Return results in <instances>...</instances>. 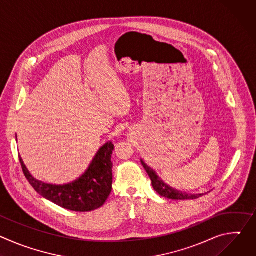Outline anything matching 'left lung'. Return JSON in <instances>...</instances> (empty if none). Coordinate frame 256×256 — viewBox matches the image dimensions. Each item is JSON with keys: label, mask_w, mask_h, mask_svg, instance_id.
I'll use <instances>...</instances> for the list:
<instances>
[{"label": "left lung", "mask_w": 256, "mask_h": 256, "mask_svg": "<svg viewBox=\"0 0 256 256\" xmlns=\"http://www.w3.org/2000/svg\"><path fill=\"white\" fill-rule=\"evenodd\" d=\"M140 162H142V165L144 166V170L147 171V173L152 181V186H153L154 190L161 196H164V198H167L170 200H194V198H198L202 196V194H188L186 192H178L176 190L169 188L157 176L156 172L153 169H151L150 167L146 165L144 161L140 160Z\"/></svg>", "instance_id": "1"}]
</instances>
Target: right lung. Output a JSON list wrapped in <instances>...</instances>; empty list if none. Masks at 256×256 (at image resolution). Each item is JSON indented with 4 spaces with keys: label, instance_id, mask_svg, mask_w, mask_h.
Masks as SVG:
<instances>
[{
    "label": "right lung",
    "instance_id": "right-lung-1",
    "mask_svg": "<svg viewBox=\"0 0 256 256\" xmlns=\"http://www.w3.org/2000/svg\"><path fill=\"white\" fill-rule=\"evenodd\" d=\"M114 144L106 142L97 152L88 170L76 181L64 186H52L36 180L19 160L26 179L40 196L56 204L74 210L91 212L104 204L112 190V154Z\"/></svg>",
    "mask_w": 256,
    "mask_h": 256
}]
</instances>
